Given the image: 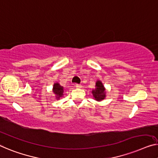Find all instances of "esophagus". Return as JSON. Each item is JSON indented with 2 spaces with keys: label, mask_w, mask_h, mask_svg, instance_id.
Here are the masks:
<instances>
[{
  "label": "esophagus",
  "mask_w": 158,
  "mask_h": 158,
  "mask_svg": "<svg viewBox=\"0 0 158 158\" xmlns=\"http://www.w3.org/2000/svg\"><path fill=\"white\" fill-rule=\"evenodd\" d=\"M74 86L76 87V88H81V84H74Z\"/></svg>",
  "instance_id": "1"
}]
</instances>
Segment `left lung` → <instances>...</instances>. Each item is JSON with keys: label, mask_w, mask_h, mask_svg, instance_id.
<instances>
[{"label": "left lung", "mask_w": 158, "mask_h": 158, "mask_svg": "<svg viewBox=\"0 0 158 158\" xmlns=\"http://www.w3.org/2000/svg\"><path fill=\"white\" fill-rule=\"evenodd\" d=\"M91 93H92L93 98L96 102H102L103 99H105L106 96V88L101 80H97L96 81V89H93Z\"/></svg>", "instance_id": "left-lung-1"}]
</instances>
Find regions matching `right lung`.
<instances>
[{
  "label": "right lung",
  "mask_w": 158,
  "mask_h": 158,
  "mask_svg": "<svg viewBox=\"0 0 158 158\" xmlns=\"http://www.w3.org/2000/svg\"><path fill=\"white\" fill-rule=\"evenodd\" d=\"M52 91L55 95V97L56 100H60L64 96V87L61 86L58 82H56V83L54 84Z\"/></svg>",
  "instance_id": "1"
}]
</instances>
